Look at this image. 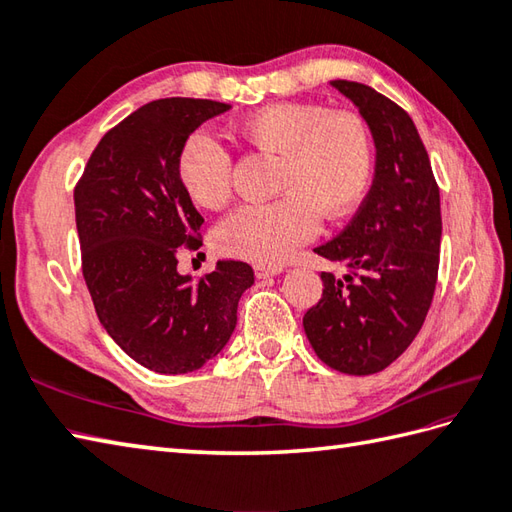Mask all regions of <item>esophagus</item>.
Segmentation results:
<instances>
[{
    "mask_svg": "<svg viewBox=\"0 0 512 512\" xmlns=\"http://www.w3.org/2000/svg\"><path fill=\"white\" fill-rule=\"evenodd\" d=\"M284 273V266H275V264H255V275L257 279H268Z\"/></svg>",
    "mask_w": 512,
    "mask_h": 512,
    "instance_id": "obj_1",
    "label": "esophagus"
}]
</instances>
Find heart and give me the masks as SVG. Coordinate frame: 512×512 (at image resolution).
Here are the masks:
<instances>
[{"mask_svg":"<svg viewBox=\"0 0 512 512\" xmlns=\"http://www.w3.org/2000/svg\"><path fill=\"white\" fill-rule=\"evenodd\" d=\"M248 147L277 156L275 193L266 204L239 206L217 226L215 246L228 257L281 264L317 231L363 198L374 171V140L365 118L317 103H270L237 123ZM233 160L206 132H193L176 158L187 198L220 209L231 198Z\"/></svg>","mask_w":512,"mask_h":512,"instance_id":"heart-1","label":"heart"}]
</instances>
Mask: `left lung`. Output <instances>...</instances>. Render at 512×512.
Wrapping results in <instances>:
<instances>
[{
    "instance_id": "8db88e82",
    "label": "left lung",
    "mask_w": 512,
    "mask_h": 512,
    "mask_svg": "<svg viewBox=\"0 0 512 512\" xmlns=\"http://www.w3.org/2000/svg\"><path fill=\"white\" fill-rule=\"evenodd\" d=\"M356 107L376 147L374 182L352 222L314 248L336 264L303 317L312 350L341 374L383 372L431 308L440 266V189L416 125L400 105L356 81H330Z\"/></svg>"
}]
</instances>
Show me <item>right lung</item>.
Here are the masks:
<instances>
[{
    "instance_id": "obj_1",
    "label": "right lung",
    "mask_w": 512,
    "mask_h": 512,
    "mask_svg": "<svg viewBox=\"0 0 512 512\" xmlns=\"http://www.w3.org/2000/svg\"><path fill=\"white\" fill-rule=\"evenodd\" d=\"M231 105L158 99L96 145L74 189L83 277L107 334L158 374H189L224 350L253 268L224 259L193 281L178 250L198 248L204 217L182 191L176 158L184 140Z\"/></svg>"
}]
</instances>
